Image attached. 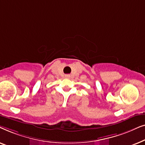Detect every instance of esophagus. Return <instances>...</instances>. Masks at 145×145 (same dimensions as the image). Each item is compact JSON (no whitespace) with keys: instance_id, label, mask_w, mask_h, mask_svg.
Listing matches in <instances>:
<instances>
[{"instance_id":"esophagus-1","label":"esophagus","mask_w":145,"mask_h":145,"mask_svg":"<svg viewBox=\"0 0 145 145\" xmlns=\"http://www.w3.org/2000/svg\"><path fill=\"white\" fill-rule=\"evenodd\" d=\"M66 77H67V78H69V75H66Z\"/></svg>"}]
</instances>
